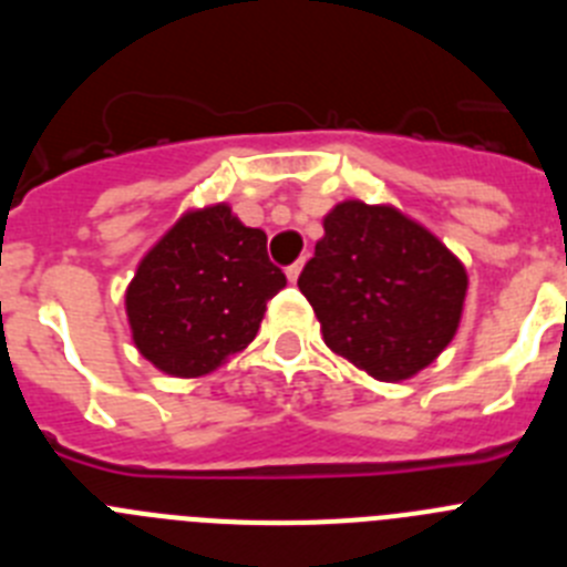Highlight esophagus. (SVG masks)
I'll use <instances>...</instances> for the list:
<instances>
[{
  "label": "esophagus",
  "mask_w": 567,
  "mask_h": 567,
  "mask_svg": "<svg viewBox=\"0 0 567 567\" xmlns=\"http://www.w3.org/2000/svg\"><path fill=\"white\" fill-rule=\"evenodd\" d=\"M303 264H307V258H298V260H295V264H292V267H287L289 284H298L300 272H303Z\"/></svg>",
  "instance_id": "obj_1"
}]
</instances>
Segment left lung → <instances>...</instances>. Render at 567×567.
I'll return each instance as SVG.
<instances>
[{
  "instance_id": "1",
  "label": "left lung",
  "mask_w": 567,
  "mask_h": 567,
  "mask_svg": "<svg viewBox=\"0 0 567 567\" xmlns=\"http://www.w3.org/2000/svg\"><path fill=\"white\" fill-rule=\"evenodd\" d=\"M334 354L374 380H409L457 334L468 275L392 204L340 202L298 278Z\"/></svg>"
}]
</instances>
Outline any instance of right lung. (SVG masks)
I'll return each mask as SVG.
<instances>
[{"instance_id":"1","label":"right lung","mask_w":567,"mask_h":567,"mask_svg":"<svg viewBox=\"0 0 567 567\" xmlns=\"http://www.w3.org/2000/svg\"><path fill=\"white\" fill-rule=\"evenodd\" d=\"M287 278L267 233L227 204L184 213L138 260L124 292L135 349L164 374L204 378L244 352Z\"/></svg>"}]
</instances>
